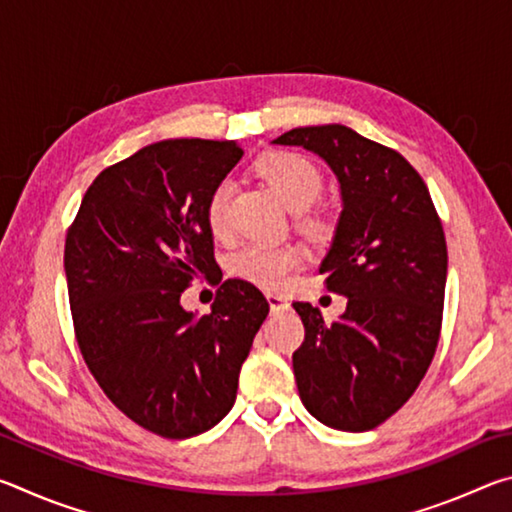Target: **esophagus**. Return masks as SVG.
I'll use <instances>...</instances> for the list:
<instances>
[{
	"mask_svg": "<svg viewBox=\"0 0 512 512\" xmlns=\"http://www.w3.org/2000/svg\"><path fill=\"white\" fill-rule=\"evenodd\" d=\"M266 300H268V307L275 314V311H282V309H289V300L280 296V293H266Z\"/></svg>",
	"mask_w": 512,
	"mask_h": 512,
	"instance_id": "1",
	"label": "esophagus"
}]
</instances>
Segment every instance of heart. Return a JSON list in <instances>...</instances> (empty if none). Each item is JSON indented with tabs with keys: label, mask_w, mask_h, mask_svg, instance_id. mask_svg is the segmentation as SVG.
<instances>
[{
	"label": "heart",
	"mask_w": 512,
	"mask_h": 512,
	"mask_svg": "<svg viewBox=\"0 0 512 512\" xmlns=\"http://www.w3.org/2000/svg\"><path fill=\"white\" fill-rule=\"evenodd\" d=\"M257 173L271 185L277 198L291 212L309 210L323 192V173L318 171L314 162L300 153H268L257 162ZM230 196L232 185L228 180H221L207 198L205 216L214 237H223L230 228ZM302 262H305V250L298 246L250 244L232 257V273L239 275L241 280L257 284V287L277 289L289 280L291 273L300 268Z\"/></svg>",
	"instance_id": "obj_1"
}]
</instances>
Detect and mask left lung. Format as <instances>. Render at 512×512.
Segmentation results:
<instances>
[{
    "label": "left lung",
    "mask_w": 512,
    "mask_h": 512,
    "mask_svg": "<svg viewBox=\"0 0 512 512\" xmlns=\"http://www.w3.org/2000/svg\"><path fill=\"white\" fill-rule=\"evenodd\" d=\"M273 144L316 153L341 189V216L318 271L348 307L327 323L318 307L293 302L305 325V343L293 352L300 400L332 429H375L415 393L436 352L443 225L420 173L348 126L293 128Z\"/></svg>",
    "instance_id": "obj_1"
}]
</instances>
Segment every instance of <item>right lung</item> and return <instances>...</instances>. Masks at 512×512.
Wrapping results in <instances>:
<instances>
[{"label": "right lung", "instance_id": "add662e5", "mask_svg": "<svg viewBox=\"0 0 512 512\" xmlns=\"http://www.w3.org/2000/svg\"><path fill=\"white\" fill-rule=\"evenodd\" d=\"M241 155L232 140L144 146L94 178L67 232L83 359L110 402L162 438L198 436L228 415L268 316L246 280H225L205 316L180 305L189 282L219 271L205 205Z\"/></svg>", "mask_w": 512, "mask_h": 512}]
</instances>
